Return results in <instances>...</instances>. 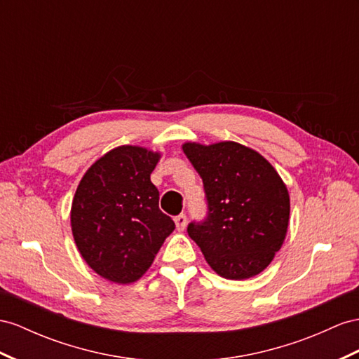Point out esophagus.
<instances>
[{"instance_id": "obj_1", "label": "esophagus", "mask_w": 359, "mask_h": 359, "mask_svg": "<svg viewBox=\"0 0 359 359\" xmlns=\"http://www.w3.org/2000/svg\"><path fill=\"white\" fill-rule=\"evenodd\" d=\"M174 223H176L177 231H185L187 223H188L187 215H185V214H180V215H177L176 218H174Z\"/></svg>"}]
</instances>
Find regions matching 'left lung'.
Listing matches in <instances>:
<instances>
[{
    "instance_id": "obj_1",
    "label": "left lung",
    "mask_w": 359,
    "mask_h": 359,
    "mask_svg": "<svg viewBox=\"0 0 359 359\" xmlns=\"http://www.w3.org/2000/svg\"><path fill=\"white\" fill-rule=\"evenodd\" d=\"M182 149L203 180L209 208L203 223L188 226V235L222 278L259 274L288 231L290 194L279 172L262 154L233 141L185 142Z\"/></svg>"
}]
</instances>
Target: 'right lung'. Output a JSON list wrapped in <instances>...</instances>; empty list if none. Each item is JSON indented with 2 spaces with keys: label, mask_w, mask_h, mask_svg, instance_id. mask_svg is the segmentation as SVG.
Returning a JSON list of instances; mask_svg holds the SVG:
<instances>
[{
  "label": "right lung",
  "mask_w": 359,
  "mask_h": 359,
  "mask_svg": "<svg viewBox=\"0 0 359 359\" xmlns=\"http://www.w3.org/2000/svg\"><path fill=\"white\" fill-rule=\"evenodd\" d=\"M159 151L119 145L90 165L71 205V231L81 258L101 278L127 285L151 267L174 222L159 209L150 174Z\"/></svg>",
  "instance_id": "right-lung-1"
}]
</instances>
